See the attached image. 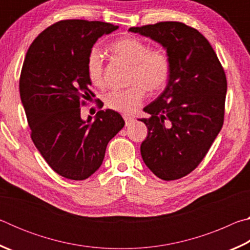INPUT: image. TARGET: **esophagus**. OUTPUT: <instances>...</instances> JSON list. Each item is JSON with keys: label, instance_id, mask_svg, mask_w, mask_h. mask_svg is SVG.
<instances>
[{"label": "esophagus", "instance_id": "34e87169", "mask_svg": "<svg viewBox=\"0 0 250 250\" xmlns=\"http://www.w3.org/2000/svg\"><path fill=\"white\" fill-rule=\"evenodd\" d=\"M124 119L125 122V125H130L131 124H133L134 122V118L129 116V115H124Z\"/></svg>", "mask_w": 250, "mask_h": 250}]
</instances>
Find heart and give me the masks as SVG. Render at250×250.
<instances>
[{
  "label": "heart",
  "mask_w": 250,
  "mask_h": 250,
  "mask_svg": "<svg viewBox=\"0 0 250 250\" xmlns=\"http://www.w3.org/2000/svg\"><path fill=\"white\" fill-rule=\"evenodd\" d=\"M112 56L131 65L129 82L132 83L126 89L112 90L104 97L108 108L120 112H132L138 109L149 90H159L170 77V59L162 49H150L142 41L134 37H124L109 46ZM87 74L90 82L97 87H103L104 61L99 50L91 49L87 57Z\"/></svg>",
  "instance_id": "obj_1"
}]
</instances>
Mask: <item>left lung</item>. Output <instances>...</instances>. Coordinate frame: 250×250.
<instances>
[{"instance_id": "1", "label": "left lung", "mask_w": 250, "mask_h": 250, "mask_svg": "<svg viewBox=\"0 0 250 250\" xmlns=\"http://www.w3.org/2000/svg\"><path fill=\"white\" fill-rule=\"evenodd\" d=\"M130 32L150 37L167 49L170 77L166 89L143 109L146 139L143 162L164 181L181 179L202 162L221 131L227 80L216 53L197 29L160 22Z\"/></svg>"}]
</instances>
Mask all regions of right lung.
Listing matches in <instances>:
<instances>
[{"instance_id": "add662e5", "label": "right lung", "mask_w": 250, "mask_h": 250, "mask_svg": "<svg viewBox=\"0 0 250 250\" xmlns=\"http://www.w3.org/2000/svg\"><path fill=\"white\" fill-rule=\"evenodd\" d=\"M119 26L99 21L66 20L42 32L26 53L20 95L31 137L48 166L69 180H86L98 170L108 142L125 126L107 109L83 120L80 105L95 97L87 57L97 40Z\"/></svg>"}]
</instances>
